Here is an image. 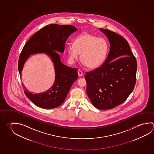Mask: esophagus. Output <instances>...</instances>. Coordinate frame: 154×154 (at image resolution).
Here are the masks:
<instances>
[{
    "mask_svg": "<svg viewBox=\"0 0 154 154\" xmlns=\"http://www.w3.org/2000/svg\"><path fill=\"white\" fill-rule=\"evenodd\" d=\"M78 76H80V77L83 76V72L82 71V70H78Z\"/></svg>",
    "mask_w": 154,
    "mask_h": 154,
    "instance_id": "34e87169",
    "label": "esophagus"
}]
</instances>
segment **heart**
Instances as JSON below:
<instances>
[{"label": "heart", "instance_id": "1", "mask_svg": "<svg viewBox=\"0 0 154 154\" xmlns=\"http://www.w3.org/2000/svg\"><path fill=\"white\" fill-rule=\"evenodd\" d=\"M69 60L71 62L78 59L81 54V60L86 67L96 69L102 64L108 53V45L103 38L88 33L79 35L73 44L66 48Z\"/></svg>", "mask_w": 154, "mask_h": 154}]
</instances>
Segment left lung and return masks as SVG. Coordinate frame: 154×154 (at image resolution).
I'll list each match as a JSON object with an SVG mask.
<instances>
[{
  "label": "left lung",
  "mask_w": 154,
  "mask_h": 154,
  "mask_svg": "<svg viewBox=\"0 0 154 154\" xmlns=\"http://www.w3.org/2000/svg\"><path fill=\"white\" fill-rule=\"evenodd\" d=\"M108 37L110 49L102 65L86 72V93L92 105L111 109L124 102L134 89L137 62L129 43L122 35L100 29Z\"/></svg>",
  "instance_id": "left-lung-1"
}]
</instances>
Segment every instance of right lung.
<instances>
[{
    "mask_svg": "<svg viewBox=\"0 0 154 154\" xmlns=\"http://www.w3.org/2000/svg\"><path fill=\"white\" fill-rule=\"evenodd\" d=\"M77 30L76 27L70 25H48L35 33L22 50L18 66L20 77L25 62L31 54L45 52L49 54L54 63L56 76L52 88L46 92L35 94L24 91L26 97L39 107L50 109L60 106L78 78L77 69L63 65L60 54L56 52L64 51L67 39Z\"/></svg>",
    "mask_w": 154,
    "mask_h": 154,
    "instance_id": "right-lung-1",
    "label": "right lung"
}]
</instances>
